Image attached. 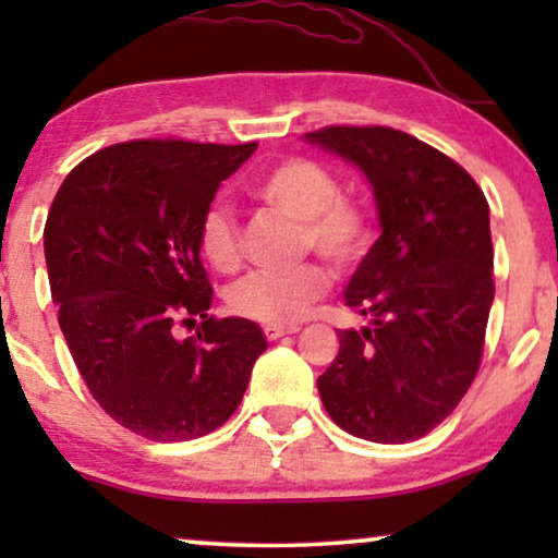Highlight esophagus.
Returning <instances> with one entry per match:
<instances>
[{
    "mask_svg": "<svg viewBox=\"0 0 558 558\" xmlns=\"http://www.w3.org/2000/svg\"><path fill=\"white\" fill-rule=\"evenodd\" d=\"M296 330H300L296 325H264L266 340H279V338H284V335H292Z\"/></svg>",
    "mask_w": 558,
    "mask_h": 558,
    "instance_id": "34e87169",
    "label": "esophagus"
}]
</instances>
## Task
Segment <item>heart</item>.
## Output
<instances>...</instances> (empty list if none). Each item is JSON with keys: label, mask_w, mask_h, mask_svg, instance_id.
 <instances>
[{"label": "heart", "mask_w": 558, "mask_h": 558, "mask_svg": "<svg viewBox=\"0 0 558 558\" xmlns=\"http://www.w3.org/2000/svg\"><path fill=\"white\" fill-rule=\"evenodd\" d=\"M251 195L266 208L300 220L302 248H315L338 269L361 262L371 246L368 210L340 195L330 170L312 159L292 157L269 167L251 185ZM201 254L218 271L239 266V228L226 208H210L201 220ZM330 274L319 264H302L284 271H254L235 281L228 307L235 315L264 325H289L300 319L317 296L325 294Z\"/></svg>", "instance_id": "heart-1"}]
</instances>
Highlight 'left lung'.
I'll list each match as a JSON object with an SVG mask.
<instances>
[{
  "label": "left lung",
  "mask_w": 558,
  "mask_h": 558,
  "mask_svg": "<svg viewBox=\"0 0 558 558\" xmlns=\"http://www.w3.org/2000/svg\"><path fill=\"white\" fill-rule=\"evenodd\" d=\"M304 142L365 174L380 226L345 287L348 307L371 323L338 330L319 399L353 437L414 441L477 376L495 296L490 208L460 165L399 129L327 126Z\"/></svg>",
  "instance_id": "left-lung-1"
}]
</instances>
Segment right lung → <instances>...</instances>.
<instances>
[{"instance_id": "add662e5", "label": "right lung", "mask_w": 558, "mask_h": 558, "mask_svg": "<svg viewBox=\"0 0 558 558\" xmlns=\"http://www.w3.org/2000/svg\"><path fill=\"white\" fill-rule=\"evenodd\" d=\"M256 144L142 140L71 170L45 223L58 323L88 391L151 441L210 434L239 409L262 327L208 317L201 220ZM202 319L193 339L173 325Z\"/></svg>"}]
</instances>
